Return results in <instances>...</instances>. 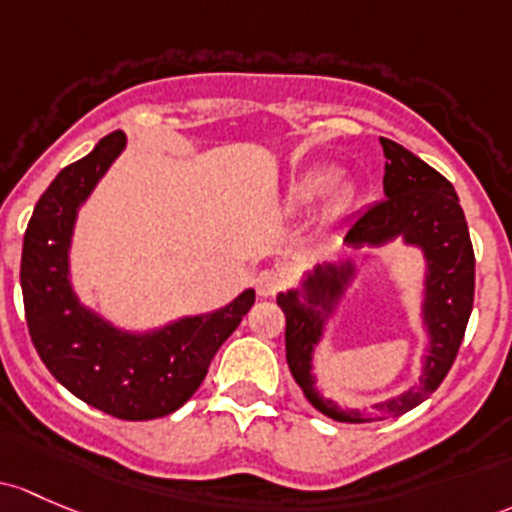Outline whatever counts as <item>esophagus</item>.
Here are the masks:
<instances>
[{
	"mask_svg": "<svg viewBox=\"0 0 512 512\" xmlns=\"http://www.w3.org/2000/svg\"><path fill=\"white\" fill-rule=\"evenodd\" d=\"M284 287V274L279 270H262L255 277V289L260 297H272L277 289Z\"/></svg>",
	"mask_w": 512,
	"mask_h": 512,
	"instance_id": "34e87169",
	"label": "esophagus"
}]
</instances>
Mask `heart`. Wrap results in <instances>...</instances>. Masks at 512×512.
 <instances>
[{
    "instance_id": "1",
    "label": "heart",
    "mask_w": 512,
    "mask_h": 512,
    "mask_svg": "<svg viewBox=\"0 0 512 512\" xmlns=\"http://www.w3.org/2000/svg\"><path fill=\"white\" fill-rule=\"evenodd\" d=\"M321 198L326 218H341L355 201L351 181H333L331 166H309L294 176L287 188V201L297 208H306Z\"/></svg>"
}]
</instances>
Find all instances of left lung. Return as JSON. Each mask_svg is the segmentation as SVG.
<instances>
[{
	"mask_svg": "<svg viewBox=\"0 0 512 512\" xmlns=\"http://www.w3.org/2000/svg\"><path fill=\"white\" fill-rule=\"evenodd\" d=\"M385 152V201L375 203L353 220L346 245L383 247L400 240L417 247L424 260L419 321L427 336L419 358V380L402 395L375 402L370 410H351L324 395L314 373V358L328 331V321L338 314L348 289L358 279L353 257L321 262L301 274L297 287L277 294V304L287 316V363L294 380L314 410L336 422L363 424L397 417L427 400L449 373L473 309V274L476 260L464 211L454 186L392 139H380Z\"/></svg>",
	"mask_w": 512,
	"mask_h": 512,
	"instance_id": "left-lung-1",
	"label": "left lung"
}]
</instances>
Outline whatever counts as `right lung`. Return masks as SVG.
Returning a JSON list of instances; mask_svg holds the SVG:
<instances>
[{"label":"right lung","mask_w":512,"mask_h":512,"mask_svg":"<svg viewBox=\"0 0 512 512\" xmlns=\"http://www.w3.org/2000/svg\"><path fill=\"white\" fill-rule=\"evenodd\" d=\"M125 147V132L107 134L46 188L24 235L21 292L31 341L53 378L95 410L142 422L191 400L213 355L255 304V289L211 314L181 316L149 331L112 324L80 301L71 277L75 223Z\"/></svg>","instance_id":"right-lung-1"}]
</instances>
